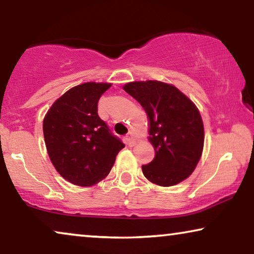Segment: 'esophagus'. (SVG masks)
Listing matches in <instances>:
<instances>
[{
  "label": "esophagus",
  "instance_id": "1",
  "mask_svg": "<svg viewBox=\"0 0 254 254\" xmlns=\"http://www.w3.org/2000/svg\"><path fill=\"white\" fill-rule=\"evenodd\" d=\"M126 141H127V144L129 146L135 145V138H134V135L131 133H128V135L126 136Z\"/></svg>",
  "mask_w": 254,
  "mask_h": 254
}]
</instances>
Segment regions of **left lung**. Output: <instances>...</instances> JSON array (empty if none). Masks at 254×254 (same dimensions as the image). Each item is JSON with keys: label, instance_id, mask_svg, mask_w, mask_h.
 Masks as SVG:
<instances>
[{"label": "left lung", "instance_id": "1", "mask_svg": "<svg viewBox=\"0 0 254 254\" xmlns=\"http://www.w3.org/2000/svg\"><path fill=\"white\" fill-rule=\"evenodd\" d=\"M124 89L149 117V139L156 154L142 166L143 174L161 187L186 180L203 152L204 126L198 109L178 88L160 81L130 82Z\"/></svg>", "mask_w": 254, "mask_h": 254}]
</instances>
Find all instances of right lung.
<instances>
[{
	"label": "right lung",
	"instance_id": "obj_1",
	"mask_svg": "<svg viewBox=\"0 0 254 254\" xmlns=\"http://www.w3.org/2000/svg\"><path fill=\"white\" fill-rule=\"evenodd\" d=\"M110 83L87 82L73 87L54 103L43 120L50 160L73 185L89 187L109 174L125 144L97 113Z\"/></svg>",
	"mask_w": 254,
	"mask_h": 254
}]
</instances>
